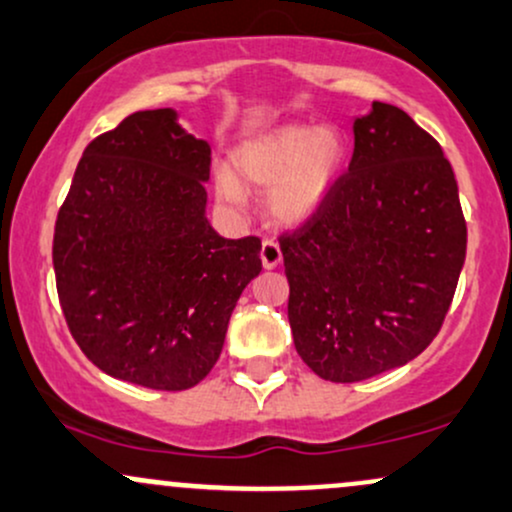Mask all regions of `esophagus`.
I'll use <instances>...</instances> for the list:
<instances>
[{"mask_svg": "<svg viewBox=\"0 0 512 512\" xmlns=\"http://www.w3.org/2000/svg\"><path fill=\"white\" fill-rule=\"evenodd\" d=\"M281 262V248L274 240H264L262 243V264L264 269H274Z\"/></svg>", "mask_w": 512, "mask_h": 512, "instance_id": "34e87169", "label": "esophagus"}]
</instances>
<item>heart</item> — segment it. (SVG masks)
Segmentation results:
<instances>
[{
    "label": "heart",
    "mask_w": 512,
    "mask_h": 512,
    "mask_svg": "<svg viewBox=\"0 0 512 512\" xmlns=\"http://www.w3.org/2000/svg\"><path fill=\"white\" fill-rule=\"evenodd\" d=\"M344 158L339 129L289 125L238 146L233 168L250 185H269L267 207L276 221L303 223L330 195ZM216 195L231 207L245 204L243 185L228 170L216 175Z\"/></svg>",
    "instance_id": "heart-1"
}]
</instances>
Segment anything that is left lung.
Segmentation results:
<instances>
[{
	"instance_id": "8db88e82",
	"label": "left lung",
	"mask_w": 512,
	"mask_h": 512,
	"mask_svg": "<svg viewBox=\"0 0 512 512\" xmlns=\"http://www.w3.org/2000/svg\"><path fill=\"white\" fill-rule=\"evenodd\" d=\"M298 356L330 383L416 358L455 296L467 223L443 149L404 110L354 120V156L330 195L279 238Z\"/></svg>"
}]
</instances>
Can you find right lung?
Listing matches in <instances>:
<instances>
[{
  "mask_svg": "<svg viewBox=\"0 0 512 512\" xmlns=\"http://www.w3.org/2000/svg\"><path fill=\"white\" fill-rule=\"evenodd\" d=\"M209 166L211 146L170 108L125 117L76 166L52 240L57 296L88 361L117 380L195 387L262 272L260 238L207 221Z\"/></svg>",
  "mask_w": 512,
  "mask_h": 512,
  "instance_id": "right-lung-1",
  "label": "right lung"
}]
</instances>
